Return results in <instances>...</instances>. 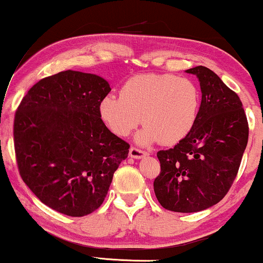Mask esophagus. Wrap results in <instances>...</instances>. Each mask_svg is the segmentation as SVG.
Listing matches in <instances>:
<instances>
[{
    "label": "esophagus",
    "instance_id": "34e87169",
    "mask_svg": "<svg viewBox=\"0 0 263 263\" xmlns=\"http://www.w3.org/2000/svg\"><path fill=\"white\" fill-rule=\"evenodd\" d=\"M144 156H147V152L137 148V147H131V148H129V157H132V158L140 159V158H143Z\"/></svg>",
    "mask_w": 263,
    "mask_h": 263
}]
</instances>
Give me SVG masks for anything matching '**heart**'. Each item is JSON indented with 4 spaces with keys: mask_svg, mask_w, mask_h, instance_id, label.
Instances as JSON below:
<instances>
[{
    "mask_svg": "<svg viewBox=\"0 0 263 263\" xmlns=\"http://www.w3.org/2000/svg\"><path fill=\"white\" fill-rule=\"evenodd\" d=\"M200 106V91L189 78L174 74H140L129 78L120 96L106 95L99 115L112 134L126 137L140 125L141 143L176 144L194 127Z\"/></svg>",
    "mask_w": 263,
    "mask_h": 263,
    "instance_id": "b5f03b06",
    "label": "heart"
}]
</instances>
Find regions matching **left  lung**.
<instances>
[{"label": "left lung", "instance_id": "1", "mask_svg": "<svg viewBox=\"0 0 263 263\" xmlns=\"http://www.w3.org/2000/svg\"><path fill=\"white\" fill-rule=\"evenodd\" d=\"M200 81L194 127L173 148L157 153L161 173L153 182L164 209L195 213L228 194L249 140V122L237 93L205 66L188 69Z\"/></svg>", "mask_w": 263, "mask_h": 263}]
</instances>
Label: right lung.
Here are the masks:
<instances>
[{
	"instance_id": "obj_1",
	"label": "right lung",
	"mask_w": 263,
	"mask_h": 263,
	"mask_svg": "<svg viewBox=\"0 0 263 263\" xmlns=\"http://www.w3.org/2000/svg\"><path fill=\"white\" fill-rule=\"evenodd\" d=\"M111 91L102 78L65 70L34 84L14 114L13 141L21 178L42 203L68 216L102 204L129 144L99 115Z\"/></svg>"
}]
</instances>
